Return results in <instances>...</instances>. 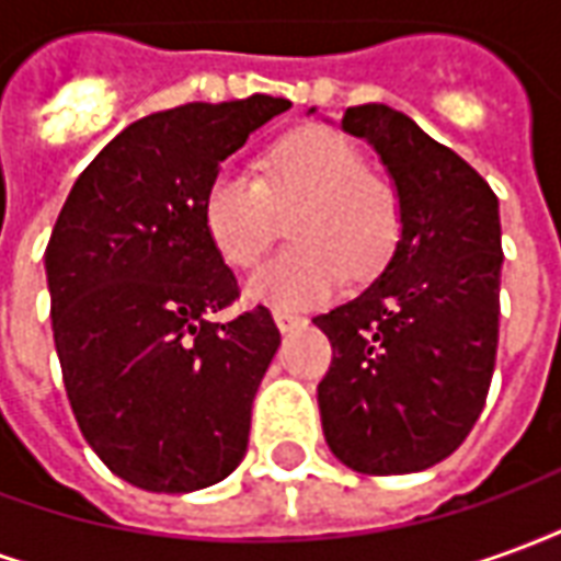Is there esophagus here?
I'll return each mask as SVG.
<instances>
[{"instance_id":"1","label":"esophagus","mask_w":561,"mask_h":561,"mask_svg":"<svg viewBox=\"0 0 561 561\" xmlns=\"http://www.w3.org/2000/svg\"><path fill=\"white\" fill-rule=\"evenodd\" d=\"M273 321H276V328L282 330V333H291V330L304 328L306 321L300 316H291V312H273Z\"/></svg>"}]
</instances>
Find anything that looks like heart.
<instances>
[{
  "label": "heart",
  "mask_w": 561,
  "mask_h": 561,
  "mask_svg": "<svg viewBox=\"0 0 561 561\" xmlns=\"http://www.w3.org/2000/svg\"><path fill=\"white\" fill-rule=\"evenodd\" d=\"M261 180L221 168L201 197V221L216 255L252 270L288 221L291 249L257 270L245 300L279 312L333 300L348 282L369 279L400 240V201L364 171V156L333 128H300L261 161Z\"/></svg>",
  "instance_id": "obj_1"
}]
</instances>
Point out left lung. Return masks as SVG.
<instances>
[{"label":"left lung","instance_id":"8db88e82","mask_svg":"<svg viewBox=\"0 0 561 561\" xmlns=\"http://www.w3.org/2000/svg\"><path fill=\"white\" fill-rule=\"evenodd\" d=\"M388 168L400 240L364 294L312 318L333 345L318 385L330 450L364 474L450 457L490 390L499 345L502 225L481 173L388 104L342 114Z\"/></svg>","mask_w":561,"mask_h":561}]
</instances>
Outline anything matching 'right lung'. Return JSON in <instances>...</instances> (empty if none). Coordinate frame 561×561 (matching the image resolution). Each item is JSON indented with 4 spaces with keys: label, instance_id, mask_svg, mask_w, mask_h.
<instances>
[{
    "label": "right lung",
    "instance_id": "add662e5",
    "mask_svg": "<svg viewBox=\"0 0 561 561\" xmlns=\"http://www.w3.org/2000/svg\"><path fill=\"white\" fill-rule=\"evenodd\" d=\"M288 99L192 102L119 131L71 185L44 252L54 342L90 447L149 493L225 481L279 348L264 306L216 324L237 279L201 221L219 164Z\"/></svg>",
    "mask_w": 561,
    "mask_h": 561
}]
</instances>
